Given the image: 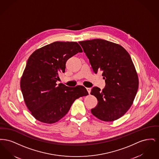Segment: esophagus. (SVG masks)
<instances>
[{
    "instance_id": "esophagus-1",
    "label": "esophagus",
    "mask_w": 159,
    "mask_h": 159,
    "mask_svg": "<svg viewBox=\"0 0 159 159\" xmlns=\"http://www.w3.org/2000/svg\"><path fill=\"white\" fill-rule=\"evenodd\" d=\"M86 89H87V91H88L89 93H91V89L90 88H86Z\"/></svg>"
}]
</instances>
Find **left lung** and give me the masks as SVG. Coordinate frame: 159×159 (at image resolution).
<instances>
[{
  "mask_svg": "<svg viewBox=\"0 0 159 159\" xmlns=\"http://www.w3.org/2000/svg\"><path fill=\"white\" fill-rule=\"evenodd\" d=\"M93 72L102 71L106 86L93 87L91 93L98 101L91 113L105 121H114L127 112L136 96L138 77L131 57L121 46L103 39L79 42Z\"/></svg>",
  "mask_w": 159,
  "mask_h": 159,
  "instance_id": "left-lung-1",
  "label": "left lung"
}]
</instances>
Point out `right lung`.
<instances>
[{
  "mask_svg": "<svg viewBox=\"0 0 159 159\" xmlns=\"http://www.w3.org/2000/svg\"><path fill=\"white\" fill-rule=\"evenodd\" d=\"M82 52L77 42H55L35 51L28 59L20 87L26 106L39 121L51 124L60 120L76 99L88 94L81 85L57 84L67 61Z\"/></svg>",
  "mask_w": 159,
  "mask_h": 159,
  "instance_id": "obj_1",
  "label": "right lung"
}]
</instances>
